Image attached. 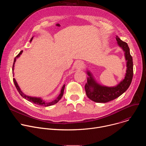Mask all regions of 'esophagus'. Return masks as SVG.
Listing matches in <instances>:
<instances>
[{"mask_svg":"<svg viewBox=\"0 0 146 146\" xmlns=\"http://www.w3.org/2000/svg\"><path fill=\"white\" fill-rule=\"evenodd\" d=\"M84 62H82L81 60H79L77 62V63L76 64V68L77 69H81V68L84 67Z\"/></svg>","mask_w":146,"mask_h":146,"instance_id":"1","label":"esophagus"}]
</instances>
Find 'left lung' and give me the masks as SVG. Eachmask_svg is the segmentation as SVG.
<instances>
[{"instance_id":"obj_1","label":"left lung","mask_w":146,"mask_h":146,"mask_svg":"<svg viewBox=\"0 0 146 146\" xmlns=\"http://www.w3.org/2000/svg\"><path fill=\"white\" fill-rule=\"evenodd\" d=\"M116 40L118 44L125 51V56L127 60V70L125 77L116 87H108L98 84L92 78L90 72H88L90 78H88L87 83L85 86L86 92L87 97L95 102L106 103L111 101L125 92L131 84L133 75V65L129 48L128 44L122 41L118 36L116 37Z\"/></svg>"}]
</instances>
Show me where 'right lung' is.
<instances>
[{
  "label": "right lung",
  "mask_w": 146,
  "mask_h": 146,
  "mask_svg": "<svg viewBox=\"0 0 146 146\" xmlns=\"http://www.w3.org/2000/svg\"><path fill=\"white\" fill-rule=\"evenodd\" d=\"M32 38H33V37L31 39V41H32ZM22 52H23V51H21L16 56V58H14V63H13V69H14V63H15V60H16V58H18V57H19V56H20V55L22 54ZM13 81H14V85H15V87H16L17 91H18V92L19 93V94H20L24 98H25V99L28 100V101L31 102L32 103H35V104H36V105H37L42 106H45V107H46V106H50L53 105H54V104L56 103L62 98V96H63L64 91V89H65V85L64 84V85L63 86V87H62V90H61V91H60V94L59 95V96L57 97V98H56L55 100H53V101H52V102H44V101L41 100L40 98L30 97V96H28L24 95L21 91V90H20V89H19L18 86V84H17V82H16V81H15V80L14 78H13Z\"/></svg>",
  "instance_id": "obj_1"
}]
</instances>
